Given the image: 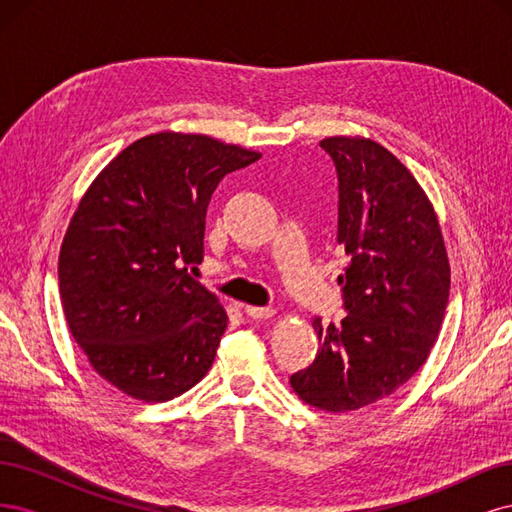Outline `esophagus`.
<instances>
[{"label":"esophagus","mask_w":512,"mask_h":512,"mask_svg":"<svg viewBox=\"0 0 512 512\" xmlns=\"http://www.w3.org/2000/svg\"><path fill=\"white\" fill-rule=\"evenodd\" d=\"M243 312L250 316V318H273L275 316V309L271 307H256V305H243Z\"/></svg>","instance_id":"34e87169"}]
</instances>
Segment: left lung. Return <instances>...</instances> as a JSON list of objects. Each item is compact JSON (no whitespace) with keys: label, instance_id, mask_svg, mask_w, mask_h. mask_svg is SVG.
I'll return each instance as SVG.
<instances>
[{"label":"left lung","instance_id":"obj_1","mask_svg":"<svg viewBox=\"0 0 512 512\" xmlns=\"http://www.w3.org/2000/svg\"><path fill=\"white\" fill-rule=\"evenodd\" d=\"M337 168V243L348 267L337 277L348 316L322 327L318 354L290 376L307 406L350 412L395 393L436 344L451 288L438 215L389 149L363 136L320 141Z\"/></svg>","mask_w":512,"mask_h":512}]
</instances>
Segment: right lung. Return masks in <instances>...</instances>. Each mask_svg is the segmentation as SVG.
<instances>
[{"label": "right lung", "instance_id": "add662e5", "mask_svg": "<svg viewBox=\"0 0 512 512\" xmlns=\"http://www.w3.org/2000/svg\"><path fill=\"white\" fill-rule=\"evenodd\" d=\"M256 160L205 134L158 132L81 198L59 252L61 307L89 365L123 395L168 401L213 365L228 316L188 269L203 262L211 194Z\"/></svg>", "mask_w": 512, "mask_h": 512}]
</instances>
